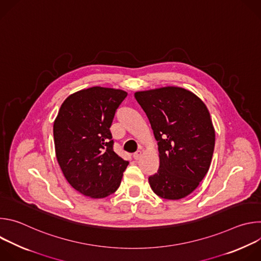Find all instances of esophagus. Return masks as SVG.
<instances>
[{"instance_id":"obj_1","label":"esophagus","mask_w":261,"mask_h":261,"mask_svg":"<svg viewBox=\"0 0 261 261\" xmlns=\"http://www.w3.org/2000/svg\"><path fill=\"white\" fill-rule=\"evenodd\" d=\"M141 154H142V152H141V151H136V152L133 154L134 159H135V160H138V159L141 157Z\"/></svg>"}]
</instances>
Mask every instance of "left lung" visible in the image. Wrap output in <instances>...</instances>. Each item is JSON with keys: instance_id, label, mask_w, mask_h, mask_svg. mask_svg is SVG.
I'll use <instances>...</instances> for the list:
<instances>
[{"instance_id": "8db88e82", "label": "left lung", "mask_w": 261, "mask_h": 261, "mask_svg": "<svg viewBox=\"0 0 261 261\" xmlns=\"http://www.w3.org/2000/svg\"><path fill=\"white\" fill-rule=\"evenodd\" d=\"M158 141L160 166L148 177L159 197L177 200L191 194L208 171L215 129L205 104L191 91L164 87L134 94Z\"/></svg>"}]
</instances>
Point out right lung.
I'll return each mask as SVG.
<instances>
[{
    "mask_svg": "<svg viewBox=\"0 0 261 261\" xmlns=\"http://www.w3.org/2000/svg\"><path fill=\"white\" fill-rule=\"evenodd\" d=\"M127 92L92 87L68 96L54 122L56 156L64 176L85 196L115 193L129 162L117 155L110 126Z\"/></svg>",
    "mask_w": 261,
    "mask_h": 261,
    "instance_id": "right-lung-1",
    "label": "right lung"
}]
</instances>
